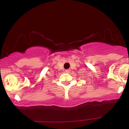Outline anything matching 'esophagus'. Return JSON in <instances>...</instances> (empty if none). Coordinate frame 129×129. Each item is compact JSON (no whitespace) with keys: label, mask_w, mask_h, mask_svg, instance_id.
I'll return each instance as SVG.
<instances>
[{"label":"esophagus","mask_w":129,"mask_h":129,"mask_svg":"<svg viewBox=\"0 0 129 129\" xmlns=\"http://www.w3.org/2000/svg\"><path fill=\"white\" fill-rule=\"evenodd\" d=\"M70 69H67V70H66V73H70Z\"/></svg>","instance_id":"1"}]
</instances>
